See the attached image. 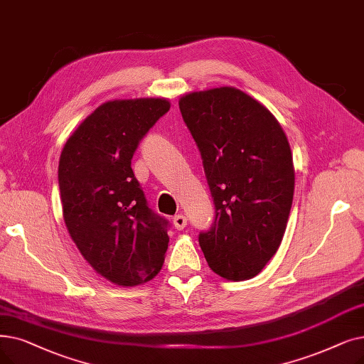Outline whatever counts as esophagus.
<instances>
[{
  "label": "esophagus",
  "instance_id": "obj_1",
  "mask_svg": "<svg viewBox=\"0 0 364 364\" xmlns=\"http://www.w3.org/2000/svg\"><path fill=\"white\" fill-rule=\"evenodd\" d=\"M172 221H173V226H176L177 230H183V229L187 226V218H186V215H183V214L176 215V217H173Z\"/></svg>",
  "mask_w": 364,
  "mask_h": 364
}]
</instances>
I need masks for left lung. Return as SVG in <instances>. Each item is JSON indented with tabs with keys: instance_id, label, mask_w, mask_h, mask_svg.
Listing matches in <instances>:
<instances>
[{
	"instance_id": "obj_1",
	"label": "left lung",
	"mask_w": 364,
	"mask_h": 364,
	"mask_svg": "<svg viewBox=\"0 0 364 364\" xmlns=\"http://www.w3.org/2000/svg\"><path fill=\"white\" fill-rule=\"evenodd\" d=\"M200 151L214 200L210 230L199 245L226 279L256 277L275 255L291 210L290 144L272 113L235 87L192 92L178 102Z\"/></svg>"
}]
</instances>
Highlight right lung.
<instances>
[{
    "label": "right lung",
    "mask_w": 364,
    "mask_h": 364,
    "mask_svg": "<svg viewBox=\"0 0 364 364\" xmlns=\"http://www.w3.org/2000/svg\"><path fill=\"white\" fill-rule=\"evenodd\" d=\"M169 107L165 98L108 101L83 120L60 153L67 229L93 269L122 287L156 277L168 250L169 221L149 207L131 161Z\"/></svg>",
    "instance_id": "right-lung-1"
}]
</instances>
